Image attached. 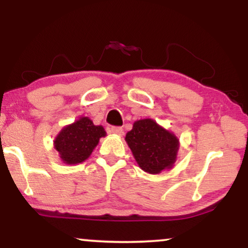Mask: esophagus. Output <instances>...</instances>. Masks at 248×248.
Wrapping results in <instances>:
<instances>
[{
	"label": "esophagus",
	"mask_w": 248,
	"mask_h": 248,
	"mask_svg": "<svg viewBox=\"0 0 248 248\" xmlns=\"http://www.w3.org/2000/svg\"><path fill=\"white\" fill-rule=\"evenodd\" d=\"M110 133L113 134H116V135H123V128L122 127H118V126H113L110 127Z\"/></svg>",
	"instance_id": "1"
}]
</instances>
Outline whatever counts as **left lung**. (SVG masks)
I'll list each match as a JSON object with an SVG mask.
<instances>
[{
  "mask_svg": "<svg viewBox=\"0 0 248 248\" xmlns=\"http://www.w3.org/2000/svg\"><path fill=\"white\" fill-rule=\"evenodd\" d=\"M125 141L139 167L148 174L157 175L174 167L179 149L178 138L151 118L135 121Z\"/></svg>",
  "mask_w": 248,
  "mask_h": 248,
  "instance_id": "8db88e82",
  "label": "left lung"
}]
</instances>
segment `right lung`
Here are the masks:
<instances>
[{"label":"right lung","instance_id":"obj_1","mask_svg":"<svg viewBox=\"0 0 248 248\" xmlns=\"http://www.w3.org/2000/svg\"><path fill=\"white\" fill-rule=\"evenodd\" d=\"M106 137L101 125H94L89 117H80L66 125L54 139V148L64 164L78 165L87 160L100 138Z\"/></svg>","mask_w":248,"mask_h":248}]
</instances>
